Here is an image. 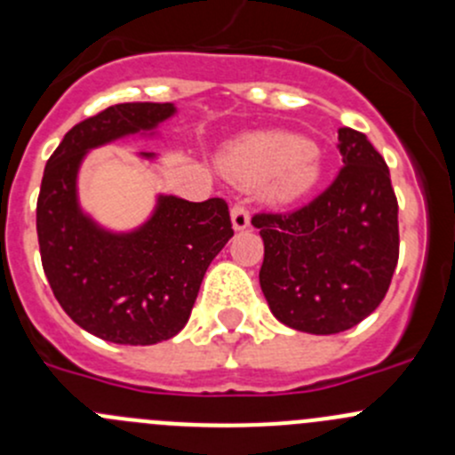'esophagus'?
I'll return each instance as SVG.
<instances>
[{"mask_svg": "<svg viewBox=\"0 0 455 455\" xmlns=\"http://www.w3.org/2000/svg\"><path fill=\"white\" fill-rule=\"evenodd\" d=\"M231 220H233V228H235V231H242V228H246L251 224L249 209H246L242 202H237V204H233L231 209Z\"/></svg>", "mask_w": 455, "mask_h": 455, "instance_id": "esophagus-1", "label": "esophagus"}]
</instances>
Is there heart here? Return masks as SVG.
<instances>
[{
	"mask_svg": "<svg viewBox=\"0 0 455 455\" xmlns=\"http://www.w3.org/2000/svg\"><path fill=\"white\" fill-rule=\"evenodd\" d=\"M224 164L244 185L270 180V196L282 202L308 191L321 173L316 147L291 134H259L237 142Z\"/></svg>",
	"mask_w": 455,
	"mask_h": 455,
	"instance_id": "heart-1",
	"label": "heart"
}]
</instances>
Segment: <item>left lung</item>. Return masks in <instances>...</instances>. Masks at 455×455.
<instances>
[{
	"mask_svg": "<svg viewBox=\"0 0 455 455\" xmlns=\"http://www.w3.org/2000/svg\"><path fill=\"white\" fill-rule=\"evenodd\" d=\"M337 178L288 213H255L264 240L259 286L288 328L337 334L374 313L398 261V202L383 156L341 127Z\"/></svg>",
	"mask_w": 455,
	"mask_h": 455,
	"instance_id": "left-lung-1",
	"label": "left lung"
}]
</instances>
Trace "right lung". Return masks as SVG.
Wrapping results in <instances>:
<instances>
[{
  "instance_id": "right-lung-1",
  "label": "right lung",
  "mask_w": 455,
  "mask_h": 455,
  "mask_svg": "<svg viewBox=\"0 0 455 455\" xmlns=\"http://www.w3.org/2000/svg\"><path fill=\"white\" fill-rule=\"evenodd\" d=\"M173 112L172 103L112 105L76 123L44 169L36 200L44 273L68 316L105 341L154 346L176 337L206 268L233 237L222 198L160 196L154 215L132 233L105 231L79 209L76 173L87 149L151 132Z\"/></svg>"
}]
</instances>
